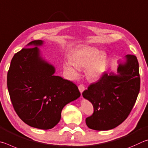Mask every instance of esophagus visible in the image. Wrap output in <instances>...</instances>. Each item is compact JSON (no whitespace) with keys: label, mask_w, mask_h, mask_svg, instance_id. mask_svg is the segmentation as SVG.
Masks as SVG:
<instances>
[{"label":"esophagus","mask_w":148,"mask_h":148,"mask_svg":"<svg viewBox=\"0 0 148 148\" xmlns=\"http://www.w3.org/2000/svg\"><path fill=\"white\" fill-rule=\"evenodd\" d=\"M78 88H79V90L80 92H81V94H82V93L84 91L85 88H84V86L83 84H80Z\"/></svg>","instance_id":"esophagus-1"}]
</instances>
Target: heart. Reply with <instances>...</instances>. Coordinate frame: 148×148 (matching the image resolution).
<instances>
[{
  "instance_id": "1",
  "label": "heart",
  "mask_w": 148,
  "mask_h": 148,
  "mask_svg": "<svg viewBox=\"0 0 148 148\" xmlns=\"http://www.w3.org/2000/svg\"><path fill=\"white\" fill-rule=\"evenodd\" d=\"M108 56L104 51H99L91 46L80 47L71 53L69 61L64 63V68L72 79L79 76V69L85 68L86 76L89 80L99 79L105 71Z\"/></svg>"
}]
</instances>
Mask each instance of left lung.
Wrapping results in <instances>:
<instances>
[{
	"mask_svg": "<svg viewBox=\"0 0 148 148\" xmlns=\"http://www.w3.org/2000/svg\"><path fill=\"white\" fill-rule=\"evenodd\" d=\"M140 85L138 62L135 56L127 54L118 61L116 73H104L82 93L94 107V114L86 119L87 126L107 131L120 125L136 102Z\"/></svg>",
	"mask_w": 148,
	"mask_h": 148,
	"instance_id": "8db88e82",
	"label": "left lung"
}]
</instances>
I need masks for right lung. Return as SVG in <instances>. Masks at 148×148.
<instances>
[{
  "label": "right lung",
  "mask_w": 148,
  "mask_h": 148,
  "mask_svg": "<svg viewBox=\"0 0 148 148\" xmlns=\"http://www.w3.org/2000/svg\"><path fill=\"white\" fill-rule=\"evenodd\" d=\"M43 43L42 40L32 41L14 54L7 86L19 117L30 127L47 130L58 124L63 108L78 99L81 93L71 81L54 75L55 67L39 49Z\"/></svg>",
  "instance_id": "add662e5"
}]
</instances>
